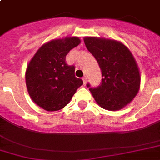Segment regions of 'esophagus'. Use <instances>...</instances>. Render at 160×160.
<instances>
[{"label":"esophagus","mask_w":160,"mask_h":160,"mask_svg":"<svg viewBox=\"0 0 160 160\" xmlns=\"http://www.w3.org/2000/svg\"><path fill=\"white\" fill-rule=\"evenodd\" d=\"M82 80H83L84 85H86V84L88 83V78H87V77H86V76L83 77V79H82Z\"/></svg>","instance_id":"esophagus-1"}]
</instances>
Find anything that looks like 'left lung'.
I'll list each match as a JSON object with an SVG mask.
<instances>
[{
	"mask_svg": "<svg viewBox=\"0 0 160 160\" xmlns=\"http://www.w3.org/2000/svg\"><path fill=\"white\" fill-rule=\"evenodd\" d=\"M84 42L98 61L102 73L99 87L89 88L92 95L106 110L122 109L134 99L140 88V72L132 53L115 40L85 37Z\"/></svg>",
	"mask_w": 160,
	"mask_h": 160,
	"instance_id": "1",
	"label": "left lung"
}]
</instances>
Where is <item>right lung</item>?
Returning a JSON list of instances; mask_svg holds the SVG:
<instances>
[{"mask_svg":"<svg viewBox=\"0 0 160 160\" xmlns=\"http://www.w3.org/2000/svg\"><path fill=\"white\" fill-rule=\"evenodd\" d=\"M80 43L79 37H65L47 42L34 53L26 70V86L34 103L48 112L58 111L72 99L83 85L75 68L66 63L69 51Z\"/></svg>","mask_w":160,"mask_h":160,"instance_id":"1","label":"right lung"}]
</instances>
